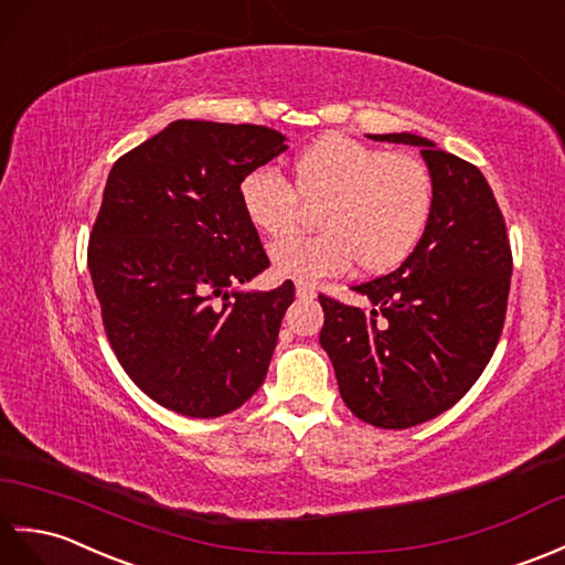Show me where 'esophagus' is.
Returning <instances> with one entry per match:
<instances>
[{"label":"esophagus","mask_w":565,"mask_h":565,"mask_svg":"<svg viewBox=\"0 0 565 565\" xmlns=\"http://www.w3.org/2000/svg\"><path fill=\"white\" fill-rule=\"evenodd\" d=\"M295 292H297V297H299V299H311V297L317 295L315 287L307 285V282H302V280H299V282L295 285Z\"/></svg>","instance_id":"34e87169"}]
</instances>
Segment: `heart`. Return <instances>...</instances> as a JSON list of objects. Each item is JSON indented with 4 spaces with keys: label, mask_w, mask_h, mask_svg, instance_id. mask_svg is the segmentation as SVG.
I'll return each mask as SVG.
<instances>
[{
    "label": "heart",
    "mask_w": 565,
    "mask_h": 565,
    "mask_svg": "<svg viewBox=\"0 0 565 565\" xmlns=\"http://www.w3.org/2000/svg\"><path fill=\"white\" fill-rule=\"evenodd\" d=\"M295 188L278 171L258 167L239 181L246 222L263 236L295 227L299 199L323 203L319 234L287 236L270 246L273 270L285 278L317 280L355 266L384 275L406 263L435 212V179L423 159L394 154L345 135H323L292 164Z\"/></svg>",
    "instance_id": "heart-1"
}]
</instances>
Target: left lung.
Returning <instances> with one entry per match:
<instances>
[{
    "instance_id": "8db88e82",
    "label": "left lung",
    "mask_w": 565,
    "mask_h": 565,
    "mask_svg": "<svg viewBox=\"0 0 565 565\" xmlns=\"http://www.w3.org/2000/svg\"><path fill=\"white\" fill-rule=\"evenodd\" d=\"M372 140L420 147L435 179L433 222L406 263L353 287L367 307L319 297V343L345 406L370 425L401 430L452 408L481 377L503 331L512 254L479 169L413 132Z\"/></svg>"
}]
</instances>
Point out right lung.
<instances>
[{
	"label": "right lung",
	"mask_w": 565,
	"mask_h": 565,
	"mask_svg": "<svg viewBox=\"0 0 565 565\" xmlns=\"http://www.w3.org/2000/svg\"><path fill=\"white\" fill-rule=\"evenodd\" d=\"M285 142L263 125L173 120L108 173L89 239L106 335L128 377L181 416H224L266 380L295 285L236 287L270 266L239 181Z\"/></svg>",
	"instance_id": "right-lung-1"
}]
</instances>
